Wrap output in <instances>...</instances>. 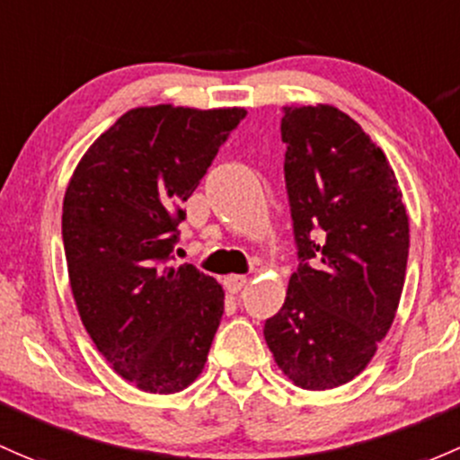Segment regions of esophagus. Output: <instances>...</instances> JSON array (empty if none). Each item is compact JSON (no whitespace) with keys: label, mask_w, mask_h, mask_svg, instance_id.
Masks as SVG:
<instances>
[{"label":"esophagus","mask_w":460,"mask_h":460,"mask_svg":"<svg viewBox=\"0 0 460 460\" xmlns=\"http://www.w3.org/2000/svg\"><path fill=\"white\" fill-rule=\"evenodd\" d=\"M222 282H225V288L229 293H240L246 287V278H244V275H226V278L222 279Z\"/></svg>","instance_id":"obj_1"}]
</instances>
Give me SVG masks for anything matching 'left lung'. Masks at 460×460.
<instances>
[{"label":"left lung","instance_id":"left-lung-1","mask_svg":"<svg viewBox=\"0 0 460 460\" xmlns=\"http://www.w3.org/2000/svg\"><path fill=\"white\" fill-rule=\"evenodd\" d=\"M284 181L297 270L264 340L295 385L331 390L368 366L390 331L410 229L388 158L331 105L282 108Z\"/></svg>","mask_w":460,"mask_h":460}]
</instances>
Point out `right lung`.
Here are the masks:
<instances>
[{
  "label": "right lung",
  "mask_w": 460,
  "mask_h": 460,
  "mask_svg": "<svg viewBox=\"0 0 460 460\" xmlns=\"http://www.w3.org/2000/svg\"><path fill=\"white\" fill-rule=\"evenodd\" d=\"M244 110L137 108L96 138L64 198L72 295L92 341L152 394L187 388L209 355L225 293L193 264L172 267L182 202Z\"/></svg>",
  "instance_id": "add662e5"
}]
</instances>
